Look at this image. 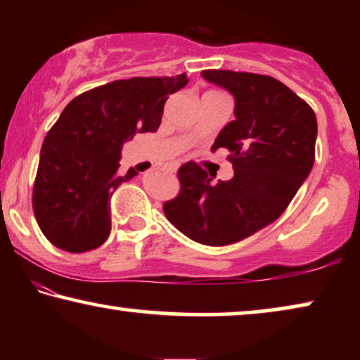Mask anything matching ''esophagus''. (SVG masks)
Listing matches in <instances>:
<instances>
[{
    "label": "esophagus",
    "mask_w": 360,
    "mask_h": 360,
    "mask_svg": "<svg viewBox=\"0 0 360 360\" xmlns=\"http://www.w3.org/2000/svg\"><path fill=\"white\" fill-rule=\"evenodd\" d=\"M176 169H179V167H176V165H172V167H170V172H174V174H175Z\"/></svg>",
    "instance_id": "obj_1"
}]
</instances>
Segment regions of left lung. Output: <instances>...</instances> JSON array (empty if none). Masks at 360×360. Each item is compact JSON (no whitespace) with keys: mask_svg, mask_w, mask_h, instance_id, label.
I'll return each mask as SVG.
<instances>
[{"mask_svg":"<svg viewBox=\"0 0 360 360\" xmlns=\"http://www.w3.org/2000/svg\"><path fill=\"white\" fill-rule=\"evenodd\" d=\"M201 77L234 96L236 120L211 147L231 152L234 176L214 185L198 164L186 162L180 193L164 213L195 243L218 248L249 238L287 210L313 169L318 122L308 103L272 77L231 70Z\"/></svg>","mask_w":360,"mask_h":360,"instance_id":"obj_1","label":"left lung"}]
</instances>
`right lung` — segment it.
Instances as JSON below:
<instances>
[{"label": "right lung", "instance_id": "1", "mask_svg": "<svg viewBox=\"0 0 360 360\" xmlns=\"http://www.w3.org/2000/svg\"><path fill=\"white\" fill-rule=\"evenodd\" d=\"M176 77H134L82 93L65 106L41 149L32 208L44 236L67 252H86L111 233L110 200L137 172H120L122 146L159 129L164 105L184 88Z\"/></svg>", "mask_w": 360, "mask_h": 360}]
</instances>
